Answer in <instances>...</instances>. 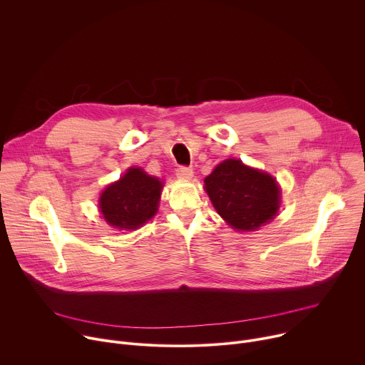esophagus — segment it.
Masks as SVG:
<instances>
[{
  "mask_svg": "<svg viewBox=\"0 0 365 365\" xmlns=\"http://www.w3.org/2000/svg\"><path fill=\"white\" fill-rule=\"evenodd\" d=\"M176 176H178L179 179L187 180V179H190V178L193 176V169H192V168H187V166H179V168L176 169Z\"/></svg>",
  "mask_w": 365,
  "mask_h": 365,
  "instance_id": "obj_1",
  "label": "esophagus"
}]
</instances>
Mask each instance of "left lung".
Segmentation results:
<instances>
[{
  "label": "left lung",
  "mask_w": 365,
  "mask_h": 365,
  "mask_svg": "<svg viewBox=\"0 0 365 365\" xmlns=\"http://www.w3.org/2000/svg\"><path fill=\"white\" fill-rule=\"evenodd\" d=\"M217 212L235 230L254 231L274 218L280 190L276 180L264 173L228 159L205 179Z\"/></svg>",
  "instance_id": "8db88e82"
}]
</instances>
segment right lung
Masks as SVG:
<instances>
[{"instance_id":"1","label":"right lung","mask_w":365,"mask_h":365,"mask_svg":"<svg viewBox=\"0 0 365 365\" xmlns=\"http://www.w3.org/2000/svg\"><path fill=\"white\" fill-rule=\"evenodd\" d=\"M163 183L138 168L128 172L102 192L101 212L118 230H135L158 212Z\"/></svg>"}]
</instances>
